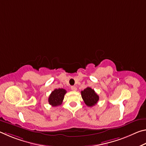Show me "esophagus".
<instances>
[{
  "label": "esophagus",
  "mask_w": 146,
  "mask_h": 146,
  "mask_svg": "<svg viewBox=\"0 0 146 146\" xmlns=\"http://www.w3.org/2000/svg\"><path fill=\"white\" fill-rule=\"evenodd\" d=\"M71 90L74 91H75L77 90V88H76L75 87V86H71Z\"/></svg>",
  "instance_id": "1"
}]
</instances>
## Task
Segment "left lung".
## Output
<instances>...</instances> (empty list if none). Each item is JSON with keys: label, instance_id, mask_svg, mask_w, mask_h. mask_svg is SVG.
<instances>
[{"label": "left lung", "instance_id": "left-lung-1", "mask_svg": "<svg viewBox=\"0 0 146 146\" xmlns=\"http://www.w3.org/2000/svg\"><path fill=\"white\" fill-rule=\"evenodd\" d=\"M81 95H82V99L88 107H92V106L97 104L99 97L94 90L90 87L86 88L83 91H81Z\"/></svg>", "mask_w": 146, "mask_h": 146}]
</instances>
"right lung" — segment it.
I'll return each instance as SVG.
<instances>
[{
	"label": "right lung",
	"instance_id": "right-lung-1",
	"mask_svg": "<svg viewBox=\"0 0 146 146\" xmlns=\"http://www.w3.org/2000/svg\"><path fill=\"white\" fill-rule=\"evenodd\" d=\"M66 91L64 89H55L53 91L48 98V102L53 107L61 105L64 98Z\"/></svg>",
	"mask_w": 146,
	"mask_h": 146
}]
</instances>
